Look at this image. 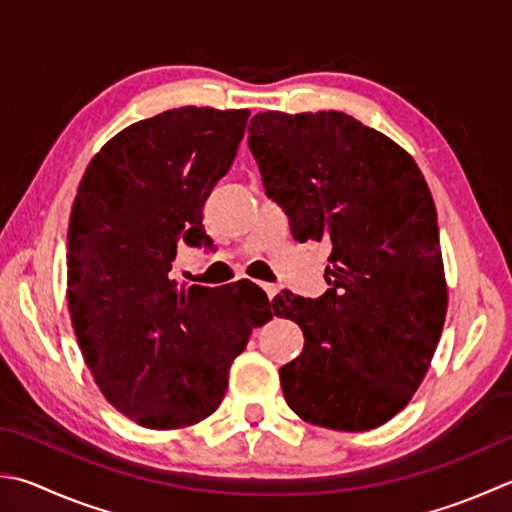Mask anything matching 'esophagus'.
Returning a JSON list of instances; mask_svg holds the SVG:
<instances>
[{
  "label": "esophagus",
  "instance_id": "obj_1",
  "mask_svg": "<svg viewBox=\"0 0 512 512\" xmlns=\"http://www.w3.org/2000/svg\"><path fill=\"white\" fill-rule=\"evenodd\" d=\"M260 287L265 289V294H267L269 301H272V298L278 294V285H274V283H260Z\"/></svg>",
  "mask_w": 512,
  "mask_h": 512
}]
</instances>
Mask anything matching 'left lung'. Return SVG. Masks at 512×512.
<instances>
[{
    "mask_svg": "<svg viewBox=\"0 0 512 512\" xmlns=\"http://www.w3.org/2000/svg\"><path fill=\"white\" fill-rule=\"evenodd\" d=\"M249 149L298 240L330 238V289L278 294L303 330L283 365L287 406L314 426L361 432L408 406L448 310L435 200L408 151L341 111L256 113Z\"/></svg>",
    "mask_w": 512,
    "mask_h": 512,
    "instance_id": "8db88e82",
    "label": "left lung"
}]
</instances>
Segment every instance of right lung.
<instances>
[{
	"instance_id": "add662e5",
	"label": "right lung",
	"mask_w": 512,
	"mask_h": 512,
	"mask_svg": "<svg viewBox=\"0 0 512 512\" xmlns=\"http://www.w3.org/2000/svg\"><path fill=\"white\" fill-rule=\"evenodd\" d=\"M247 109L182 106L122 129L86 167L71 209L66 296L77 345L106 401L151 430L207 419L254 327V283L180 287L178 245L209 243L202 205L229 171Z\"/></svg>"
}]
</instances>
